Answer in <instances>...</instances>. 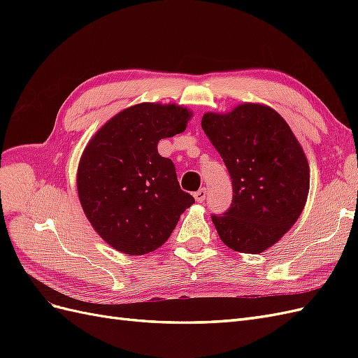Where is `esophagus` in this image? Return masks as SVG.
<instances>
[{
    "label": "esophagus",
    "instance_id": "34e87169",
    "mask_svg": "<svg viewBox=\"0 0 358 358\" xmlns=\"http://www.w3.org/2000/svg\"><path fill=\"white\" fill-rule=\"evenodd\" d=\"M206 194H208V191H206V188H200L196 194H194V197H196V201H197V203H203L204 199H206Z\"/></svg>",
    "mask_w": 358,
    "mask_h": 358
}]
</instances>
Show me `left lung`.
<instances>
[{
  "instance_id": "left-lung-1",
  "label": "left lung",
  "mask_w": 358,
  "mask_h": 358,
  "mask_svg": "<svg viewBox=\"0 0 358 358\" xmlns=\"http://www.w3.org/2000/svg\"><path fill=\"white\" fill-rule=\"evenodd\" d=\"M201 128L222 157L231 206L212 213L221 241L259 254L282 237L305 208L309 164L291 128L273 109L246 103L230 113H204Z\"/></svg>"
}]
</instances>
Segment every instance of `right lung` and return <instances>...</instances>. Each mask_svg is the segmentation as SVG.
Returning <instances> with one entry per match:
<instances>
[{"label":"right lung","mask_w":358,"mask_h":358,"mask_svg":"<svg viewBox=\"0 0 358 358\" xmlns=\"http://www.w3.org/2000/svg\"><path fill=\"white\" fill-rule=\"evenodd\" d=\"M191 113L176 104L142 103L119 112L85 148L78 192L94 230L119 252L143 255L166 243L194 204L182 191L161 138L185 131Z\"/></svg>","instance_id":"obj_1"}]
</instances>
